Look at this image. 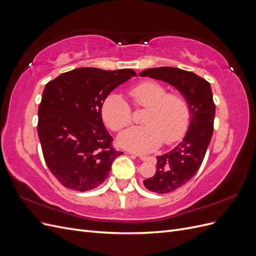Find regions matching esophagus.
Returning a JSON list of instances; mask_svg holds the SVG:
<instances>
[{
    "instance_id": "esophagus-1",
    "label": "esophagus",
    "mask_w": 256,
    "mask_h": 256,
    "mask_svg": "<svg viewBox=\"0 0 256 256\" xmlns=\"http://www.w3.org/2000/svg\"><path fill=\"white\" fill-rule=\"evenodd\" d=\"M136 156H138L142 161H154V158L152 156H144V154H136Z\"/></svg>"
}]
</instances>
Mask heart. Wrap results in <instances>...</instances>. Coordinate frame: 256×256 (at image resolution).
Wrapping results in <instances>:
<instances>
[{"label": "heart", "instance_id": "1", "mask_svg": "<svg viewBox=\"0 0 256 256\" xmlns=\"http://www.w3.org/2000/svg\"><path fill=\"white\" fill-rule=\"evenodd\" d=\"M128 94L136 108H145L144 125L122 131L118 136L122 147L148 152L158 148L162 142L171 144L184 136L190 122V106L184 96L168 92L164 85L154 81L138 83ZM102 115L108 127L118 131L130 124L131 108L122 96L112 92L104 100Z\"/></svg>", "mask_w": 256, "mask_h": 256}]
</instances>
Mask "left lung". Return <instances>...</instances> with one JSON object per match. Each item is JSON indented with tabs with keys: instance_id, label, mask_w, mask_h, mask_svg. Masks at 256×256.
<instances>
[{
	"instance_id": "1",
	"label": "left lung",
	"mask_w": 256,
	"mask_h": 256,
	"mask_svg": "<svg viewBox=\"0 0 256 256\" xmlns=\"http://www.w3.org/2000/svg\"><path fill=\"white\" fill-rule=\"evenodd\" d=\"M140 76L173 85L190 106L191 120L184 140L171 152L157 156L156 174L143 182L146 189L162 194L186 184L198 171L212 136L216 106L210 84L194 72L158 67L145 69Z\"/></svg>"
}]
</instances>
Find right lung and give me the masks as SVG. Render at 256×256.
Masks as SVG:
<instances>
[{"mask_svg": "<svg viewBox=\"0 0 256 256\" xmlns=\"http://www.w3.org/2000/svg\"><path fill=\"white\" fill-rule=\"evenodd\" d=\"M134 76L132 69L81 67L46 84L37 132L46 164L64 187L81 192L97 188L114 159L124 154L112 147L102 106L114 88Z\"/></svg>", "mask_w": 256, "mask_h": 256, "instance_id": "add662e5", "label": "right lung"}]
</instances>
